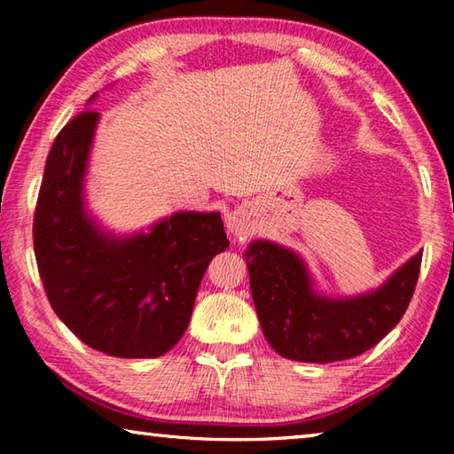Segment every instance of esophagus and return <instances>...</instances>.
<instances>
[{
  "mask_svg": "<svg viewBox=\"0 0 454 454\" xmlns=\"http://www.w3.org/2000/svg\"><path fill=\"white\" fill-rule=\"evenodd\" d=\"M228 230L234 238H246L250 234V222L246 216V210H236L228 216Z\"/></svg>",
  "mask_w": 454,
  "mask_h": 454,
  "instance_id": "1",
  "label": "esophagus"
}]
</instances>
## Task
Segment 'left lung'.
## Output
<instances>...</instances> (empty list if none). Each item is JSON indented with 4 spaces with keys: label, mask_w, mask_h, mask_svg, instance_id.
Here are the masks:
<instances>
[{
    "label": "left lung",
    "mask_w": 454,
    "mask_h": 454,
    "mask_svg": "<svg viewBox=\"0 0 454 454\" xmlns=\"http://www.w3.org/2000/svg\"><path fill=\"white\" fill-rule=\"evenodd\" d=\"M260 326L280 356L336 363L379 344L409 309L420 272L417 252L379 288L338 296L325 292L306 260L288 246L260 238L244 252Z\"/></svg>",
    "instance_id": "obj_1"
}]
</instances>
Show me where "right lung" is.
<instances>
[{
    "label": "right lung",
    "mask_w": 454,
    "mask_h": 454,
    "mask_svg": "<svg viewBox=\"0 0 454 454\" xmlns=\"http://www.w3.org/2000/svg\"><path fill=\"white\" fill-rule=\"evenodd\" d=\"M98 124V112H82L51 145L34 218L37 268L51 309L82 342L156 358L186 333L206 268L230 242L218 210H178L134 232L104 226L86 194Z\"/></svg>",
    "instance_id": "add662e5"
}]
</instances>
